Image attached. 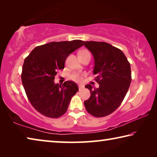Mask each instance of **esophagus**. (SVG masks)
<instances>
[{
    "mask_svg": "<svg viewBox=\"0 0 157 157\" xmlns=\"http://www.w3.org/2000/svg\"><path fill=\"white\" fill-rule=\"evenodd\" d=\"M78 87H79V89L80 90V89L84 88V86H83V85H82V84H79L78 85Z\"/></svg>",
    "mask_w": 157,
    "mask_h": 157,
    "instance_id": "obj_1",
    "label": "esophagus"
}]
</instances>
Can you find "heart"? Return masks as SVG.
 <instances>
[{
    "instance_id": "1",
    "label": "heart",
    "mask_w": 157,
    "mask_h": 157,
    "mask_svg": "<svg viewBox=\"0 0 157 157\" xmlns=\"http://www.w3.org/2000/svg\"><path fill=\"white\" fill-rule=\"evenodd\" d=\"M84 54H90V52L88 51V50H82L80 52H79V55H84ZM71 78L73 80L75 81H78V82H82L83 80V75L82 74H79V73H73L72 75H71Z\"/></svg>"
}]
</instances>
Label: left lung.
Instances as JSON below:
<instances>
[{"label": "left lung", "mask_w": 157, "mask_h": 157, "mask_svg": "<svg viewBox=\"0 0 157 157\" xmlns=\"http://www.w3.org/2000/svg\"><path fill=\"white\" fill-rule=\"evenodd\" d=\"M94 57V74L99 88L91 84V96L84 101L86 111L95 117L113 113L123 102L132 81L131 67L122 50L106 42L83 41Z\"/></svg>", "instance_id": "8db88e82"}]
</instances>
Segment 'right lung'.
Listing matches in <instances>:
<instances>
[{
    "label": "right lung",
    "mask_w": 157,
    "mask_h": 157,
    "mask_svg": "<svg viewBox=\"0 0 157 157\" xmlns=\"http://www.w3.org/2000/svg\"><path fill=\"white\" fill-rule=\"evenodd\" d=\"M83 45L82 40L50 42L36 46L25 59L22 83L31 105L42 115L57 118L67 111L78 86L73 81L55 84V76L64 68L68 55Z\"/></svg>",
    "instance_id": "obj_1"
}]
</instances>
